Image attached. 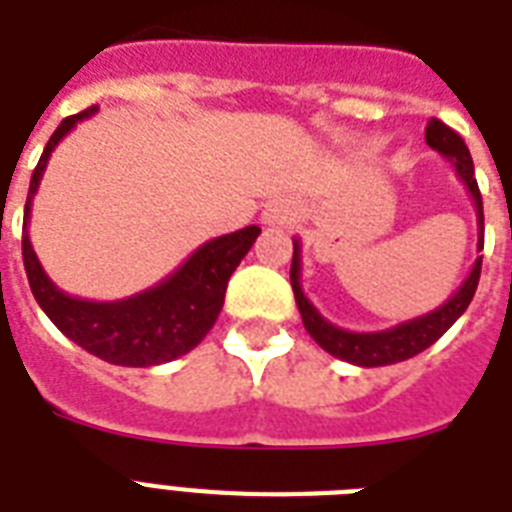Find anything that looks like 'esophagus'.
<instances>
[{
	"label": "esophagus",
	"instance_id": "obj_1",
	"mask_svg": "<svg viewBox=\"0 0 512 512\" xmlns=\"http://www.w3.org/2000/svg\"><path fill=\"white\" fill-rule=\"evenodd\" d=\"M287 217H289V204L284 199H273L263 212V220L268 225L287 223Z\"/></svg>",
	"mask_w": 512,
	"mask_h": 512
}]
</instances>
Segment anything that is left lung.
<instances>
[{"instance_id": "8db88e82", "label": "left lung", "mask_w": 512, "mask_h": 512, "mask_svg": "<svg viewBox=\"0 0 512 512\" xmlns=\"http://www.w3.org/2000/svg\"><path fill=\"white\" fill-rule=\"evenodd\" d=\"M425 140H428V146L433 151H438L446 162L452 164L457 177L468 188L470 199L476 204L478 252H481L484 249V201H481V191H478L476 170H473V159H470L468 146H465V140L457 132L449 130L438 119H430L428 130H425ZM300 276H303V271H300V241L295 239L289 281H292V292H295L297 308H300V316H303L308 335L319 342L327 353H332L335 358H342V361H348V364L388 366L398 364V361H406V358L417 356L425 348H430L438 337L444 335L446 329L452 327L454 321L460 319L462 313L468 311L470 300L476 295L478 279H481V257H476L468 279L462 281V287L444 305H438L436 311L425 313V316H417V319L396 324V327L382 329V332H348V329L335 327L305 297L303 287H300Z\"/></svg>"}]
</instances>
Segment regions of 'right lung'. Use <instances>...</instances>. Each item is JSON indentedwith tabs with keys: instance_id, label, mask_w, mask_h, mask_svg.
<instances>
[{
	"instance_id": "1",
	"label": "right lung",
	"mask_w": 512,
	"mask_h": 512,
	"mask_svg": "<svg viewBox=\"0 0 512 512\" xmlns=\"http://www.w3.org/2000/svg\"><path fill=\"white\" fill-rule=\"evenodd\" d=\"M92 114L95 106L63 119L47 140L42 159L31 175L26 212H23V265H26L28 284L36 303L50 316L52 324L92 356L116 366L167 364L196 348L209 329L215 327L217 316L223 311L228 279L236 271V265L244 260L249 247L255 244L260 228L247 225L241 231L225 233L201 244L177 271L140 295L114 303H95V300L66 295L52 284L31 247L28 217H31L34 193L42 183L55 146L74 130L76 122L90 119Z\"/></svg>"
}]
</instances>
